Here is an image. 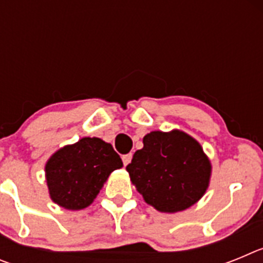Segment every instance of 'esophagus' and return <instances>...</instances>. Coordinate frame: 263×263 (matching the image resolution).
<instances>
[{
    "label": "esophagus",
    "instance_id": "esophagus-1",
    "mask_svg": "<svg viewBox=\"0 0 263 263\" xmlns=\"http://www.w3.org/2000/svg\"><path fill=\"white\" fill-rule=\"evenodd\" d=\"M132 158H133V154H132V153H129V154L122 155V162H124L125 166H127V164H129L130 162H132Z\"/></svg>",
    "mask_w": 263,
    "mask_h": 263
}]
</instances>
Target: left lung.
<instances>
[{"mask_svg": "<svg viewBox=\"0 0 263 263\" xmlns=\"http://www.w3.org/2000/svg\"><path fill=\"white\" fill-rule=\"evenodd\" d=\"M127 173L137 191L160 212L174 213L194 205L206 191L211 163L188 134L152 132L143 138Z\"/></svg>", "mask_w": 263, "mask_h": 263, "instance_id": "obj_1", "label": "left lung"}]
</instances>
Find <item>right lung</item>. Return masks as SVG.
Here are the masks:
<instances>
[{
	"label": "right lung",
	"instance_id": "add662e5",
	"mask_svg": "<svg viewBox=\"0 0 263 263\" xmlns=\"http://www.w3.org/2000/svg\"><path fill=\"white\" fill-rule=\"evenodd\" d=\"M122 167L110 143L100 138H81L58 150L46 164L50 196L66 210H83L93 201L115 170Z\"/></svg>",
	"mask_w": 263,
	"mask_h": 263
}]
</instances>
